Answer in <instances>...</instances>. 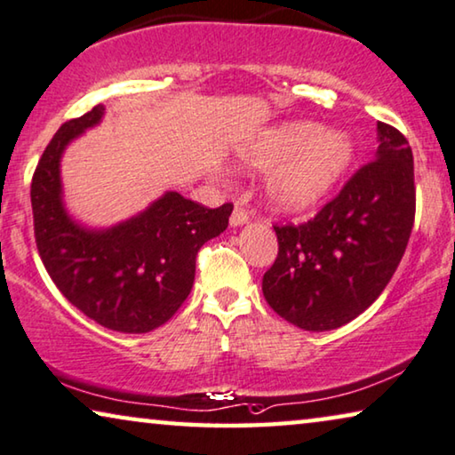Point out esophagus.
<instances>
[{
    "instance_id": "esophagus-1",
    "label": "esophagus",
    "mask_w": 455,
    "mask_h": 455,
    "mask_svg": "<svg viewBox=\"0 0 455 455\" xmlns=\"http://www.w3.org/2000/svg\"><path fill=\"white\" fill-rule=\"evenodd\" d=\"M247 222H249L247 210L241 206H235L233 214H230V227H243V225H247Z\"/></svg>"
}]
</instances>
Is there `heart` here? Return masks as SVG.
Instances as JSON below:
<instances>
[{"label":"heart","mask_w":455,"mask_h":455,"mask_svg":"<svg viewBox=\"0 0 455 455\" xmlns=\"http://www.w3.org/2000/svg\"><path fill=\"white\" fill-rule=\"evenodd\" d=\"M355 145L339 128L288 120L261 128L236 147L245 165L267 169L263 189L271 208L300 214L323 204L354 161Z\"/></svg>","instance_id":"obj_1"}]
</instances>
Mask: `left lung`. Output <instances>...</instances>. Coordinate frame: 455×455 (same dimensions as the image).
I'll return each instance as SVG.
<instances>
[{"instance_id":"obj_1","label":"left lung","mask_w":455,"mask_h":455,"mask_svg":"<svg viewBox=\"0 0 455 455\" xmlns=\"http://www.w3.org/2000/svg\"><path fill=\"white\" fill-rule=\"evenodd\" d=\"M415 220L409 142L378 122L376 159L304 225L274 227L277 257L261 290L271 308L304 331L354 321L390 282Z\"/></svg>"}]
</instances>
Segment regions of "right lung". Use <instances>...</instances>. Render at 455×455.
I'll return each mask as SVG.
<instances>
[{"label": "right lung", "instance_id": "obj_1", "mask_svg": "<svg viewBox=\"0 0 455 455\" xmlns=\"http://www.w3.org/2000/svg\"><path fill=\"white\" fill-rule=\"evenodd\" d=\"M104 114L98 104L65 122L44 148L30 188L34 236L46 271L73 307L118 333H148L184 304L194 286L196 255L228 227L233 204L210 210L165 192L118 225L87 227L73 219L60 159Z\"/></svg>", "mask_w": 455, "mask_h": 455}]
</instances>
